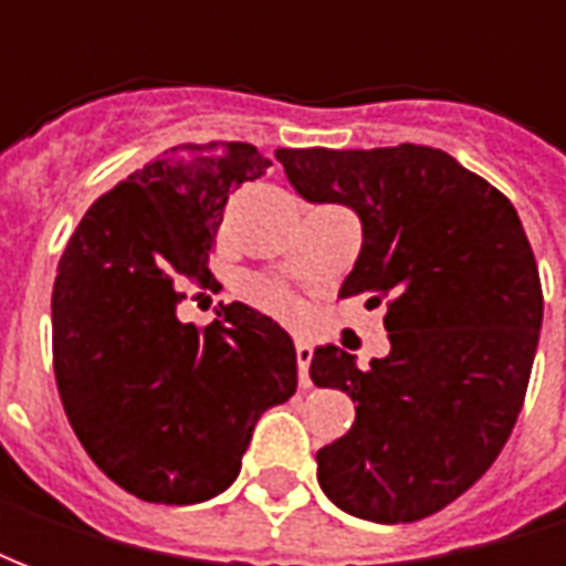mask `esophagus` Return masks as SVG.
<instances>
[{
	"instance_id": "esophagus-1",
	"label": "esophagus",
	"mask_w": 566,
	"mask_h": 566,
	"mask_svg": "<svg viewBox=\"0 0 566 566\" xmlns=\"http://www.w3.org/2000/svg\"><path fill=\"white\" fill-rule=\"evenodd\" d=\"M308 364H312V345L306 339H296V367H300V385L308 388L312 379H308Z\"/></svg>"
}]
</instances>
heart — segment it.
<instances>
[{"label": "heart", "instance_id": "obj_1", "mask_svg": "<svg viewBox=\"0 0 566 566\" xmlns=\"http://www.w3.org/2000/svg\"><path fill=\"white\" fill-rule=\"evenodd\" d=\"M263 300H266V303H270L275 312H282V315H291V312H294V306H296L294 294H291V291H287L284 284H275V282L263 284Z\"/></svg>", "mask_w": 566, "mask_h": 566}]
</instances>
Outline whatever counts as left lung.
<instances>
[{
    "mask_svg": "<svg viewBox=\"0 0 566 566\" xmlns=\"http://www.w3.org/2000/svg\"><path fill=\"white\" fill-rule=\"evenodd\" d=\"M275 157L300 197L364 223L339 296L388 306L391 355L367 369L336 345L312 357V381L357 403L352 430L318 451L321 488L367 522L427 518L485 475L524 406L543 284L518 211L424 145Z\"/></svg>",
    "mask_w": 566,
    "mask_h": 566,
    "instance_id": "1",
    "label": "left lung"
}]
</instances>
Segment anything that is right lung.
I'll use <instances>...</instances> for the list:
<instances>
[{
	"mask_svg": "<svg viewBox=\"0 0 566 566\" xmlns=\"http://www.w3.org/2000/svg\"><path fill=\"white\" fill-rule=\"evenodd\" d=\"M272 166L248 142L163 150L84 211L56 266L54 376L69 424L115 485L202 503L233 485L258 418L296 391L294 339L245 303L206 327L181 284L218 294L227 199ZM202 296V294H199Z\"/></svg>",
	"mask_w": 566,
	"mask_h": 566,
	"instance_id": "right-lung-1",
	"label": "right lung"
}]
</instances>
